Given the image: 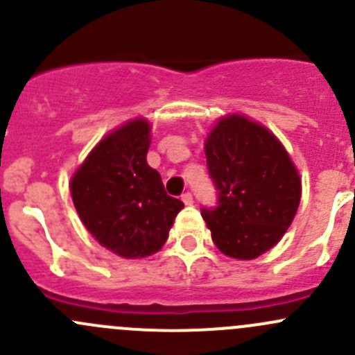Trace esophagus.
<instances>
[{
	"label": "esophagus",
	"mask_w": 355,
	"mask_h": 355,
	"mask_svg": "<svg viewBox=\"0 0 355 355\" xmlns=\"http://www.w3.org/2000/svg\"><path fill=\"white\" fill-rule=\"evenodd\" d=\"M182 200H184V204L191 206V204L194 202V198H192L191 192H185V194H182Z\"/></svg>",
	"instance_id": "obj_1"
}]
</instances>
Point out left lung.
Returning <instances> with one entry per match:
<instances>
[{"instance_id": "obj_1", "label": "left lung", "mask_w": 355, "mask_h": 355, "mask_svg": "<svg viewBox=\"0 0 355 355\" xmlns=\"http://www.w3.org/2000/svg\"><path fill=\"white\" fill-rule=\"evenodd\" d=\"M206 163L218 206L202 207L214 245L228 257L256 259L278 244L300 202V178L282 142L242 114L207 135Z\"/></svg>"}]
</instances>
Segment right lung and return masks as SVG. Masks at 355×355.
Instances as JSON below:
<instances>
[{"label": "right lung", "mask_w": 355, "mask_h": 355, "mask_svg": "<svg viewBox=\"0 0 355 355\" xmlns=\"http://www.w3.org/2000/svg\"><path fill=\"white\" fill-rule=\"evenodd\" d=\"M149 132L146 120L121 125L92 149L70 182L82 223L99 244L125 259L157 252L184 207L166 194L159 173L146 161Z\"/></svg>", "instance_id": "add662e5"}]
</instances>
